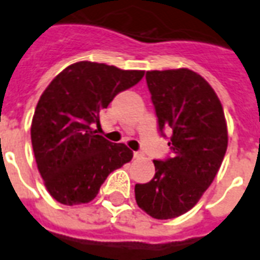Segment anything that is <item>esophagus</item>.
I'll use <instances>...</instances> for the list:
<instances>
[{
	"label": "esophagus",
	"mask_w": 260,
	"mask_h": 260,
	"mask_svg": "<svg viewBox=\"0 0 260 260\" xmlns=\"http://www.w3.org/2000/svg\"><path fill=\"white\" fill-rule=\"evenodd\" d=\"M134 156H135V158H136V159H140V158H142V156H143V152H142V151H135V152H134Z\"/></svg>",
	"instance_id": "34e87169"
}]
</instances>
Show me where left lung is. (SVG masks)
Instances as JSON below:
<instances>
[{
    "mask_svg": "<svg viewBox=\"0 0 260 260\" xmlns=\"http://www.w3.org/2000/svg\"><path fill=\"white\" fill-rule=\"evenodd\" d=\"M160 136L171 155L154 160L155 175L135 185L139 208L158 220L190 210L213 182L228 146L221 102L201 75L187 69L147 71Z\"/></svg>",
    "mask_w": 260,
    "mask_h": 260,
    "instance_id": "obj_1",
    "label": "left lung"
}]
</instances>
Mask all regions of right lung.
Segmentation results:
<instances>
[{
    "mask_svg": "<svg viewBox=\"0 0 260 260\" xmlns=\"http://www.w3.org/2000/svg\"><path fill=\"white\" fill-rule=\"evenodd\" d=\"M144 71L78 62L55 77L39 100L30 139L47 190L63 205L95 198L112 171L132 159L122 143L97 135L100 114L118 93L135 86Z\"/></svg>",
    "mask_w": 260,
    "mask_h": 260,
    "instance_id": "add662e5",
    "label": "right lung"
}]
</instances>
